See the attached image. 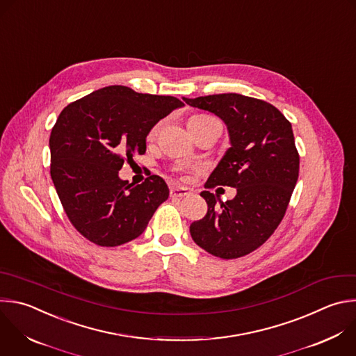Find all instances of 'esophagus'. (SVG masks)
<instances>
[{"label": "esophagus", "mask_w": 356, "mask_h": 356, "mask_svg": "<svg viewBox=\"0 0 356 356\" xmlns=\"http://www.w3.org/2000/svg\"><path fill=\"white\" fill-rule=\"evenodd\" d=\"M191 193L186 188V187H180V186H176V187H172L170 188V197L172 198H183V197H187L190 195Z\"/></svg>", "instance_id": "obj_1"}]
</instances>
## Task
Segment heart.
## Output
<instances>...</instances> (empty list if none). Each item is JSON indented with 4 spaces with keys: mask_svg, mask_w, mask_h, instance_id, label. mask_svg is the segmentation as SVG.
<instances>
[{
    "mask_svg": "<svg viewBox=\"0 0 356 356\" xmlns=\"http://www.w3.org/2000/svg\"><path fill=\"white\" fill-rule=\"evenodd\" d=\"M205 118H212V117H209V115H194V117L190 118V122H191V120H205ZM159 129H161V123H158L156 126H154L152 130H151L149 134H148V138H149V140H154V138L156 137ZM177 170H180V168H177Z\"/></svg>",
    "mask_w": 356,
    "mask_h": 356,
    "instance_id": "heart-1",
    "label": "heart"
}]
</instances>
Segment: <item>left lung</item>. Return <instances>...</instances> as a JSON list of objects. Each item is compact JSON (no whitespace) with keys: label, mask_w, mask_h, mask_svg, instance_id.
Wrapping results in <instances>:
<instances>
[{"label":"left lung","mask_w":356,"mask_h":356,"mask_svg":"<svg viewBox=\"0 0 356 356\" xmlns=\"http://www.w3.org/2000/svg\"><path fill=\"white\" fill-rule=\"evenodd\" d=\"M183 100L216 114L227 127L230 148L205 188L229 186L238 191L225 202L219 195L202 191L208 211L190 225L191 238L215 257H243L270 238L286 212L299 177L292 126L271 103L239 93Z\"/></svg>","instance_id":"left-lung-1"}]
</instances>
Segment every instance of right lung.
<instances>
[{
    "label": "right lung",
    "instance_id": "right-lung-1",
    "mask_svg": "<svg viewBox=\"0 0 356 356\" xmlns=\"http://www.w3.org/2000/svg\"><path fill=\"white\" fill-rule=\"evenodd\" d=\"M181 106L173 96L111 85L63 108L50 134V175L70 222L89 242L115 248L134 241L168 200L162 177L136 186L118 170L145 154L151 129Z\"/></svg>",
    "mask_w": 356,
    "mask_h": 356
}]
</instances>
